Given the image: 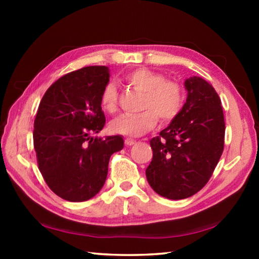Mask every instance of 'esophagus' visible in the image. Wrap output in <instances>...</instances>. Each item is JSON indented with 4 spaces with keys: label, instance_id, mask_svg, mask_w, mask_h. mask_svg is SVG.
<instances>
[{
    "label": "esophagus",
    "instance_id": "34e87169",
    "mask_svg": "<svg viewBox=\"0 0 259 259\" xmlns=\"http://www.w3.org/2000/svg\"><path fill=\"white\" fill-rule=\"evenodd\" d=\"M124 143H125V145H126V146H133V145H134V144H135L136 142H135V140H134V139L126 138V139L124 140Z\"/></svg>",
    "mask_w": 259,
    "mask_h": 259
}]
</instances>
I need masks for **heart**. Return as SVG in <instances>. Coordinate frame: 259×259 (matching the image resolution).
Returning <instances> with one entry per match:
<instances>
[{"label":"heart","mask_w":259,"mask_h":259,"mask_svg":"<svg viewBox=\"0 0 259 259\" xmlns=\"http://www.w3.org/2000/svg\"><path fill=\"white\" fill-rule=\"evenodd\" d=\"M122 81L143 94L140 100L142 113L121 115L109 123V131L126 137H138L155 128L157 117L164 123L179 115L185 102L181 83L166 80L163 74L147 68H136L126 72ZM100 105L106 113L117 109V91L113 83H107L100 95Z\"/></svg>","instance_id":"1"}]
</instances>
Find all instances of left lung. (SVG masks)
Wrapping results in <instances>:
<instances>
[{
  "instance_id": "obj_1",
  "label": "left lung",
  "mask_w": 259,
  "mask_h": 259,
  "mask_svg": "<svg viewBox=\"0 0 259 259\" xmlns=\"http://www.w3.org/2000/svg\"><path fill=\"white\" fill-rule=\"evenodd\" d=\"M187 99L179 115L151 139L146 178L157 194L190 198L203 188L224 151L225 122L216 90L203 78H186Z\"/></svg>"
}]
</instances>
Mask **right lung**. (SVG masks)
Here are the masks:
<instances>
[{
	"mask_svg": "<svg viewBox=\"0 0 259 259\" xmlns=\"http://www.w3.org/2000/svg\"><path fill=\"white\" fill-rule=\"evenodd\" d=\"M108 81V67H83L52 83L38 105L33 131L38 169L50 190L71 202L102 190L109 157L124 146L121 136L91 137L106 121L100 95Z\"/></svg>",
	"mask_w": 259,
	"mask_h": 259,
	"instance_id": "obj_1",
	"label": "right lung"
}]
</instances>
